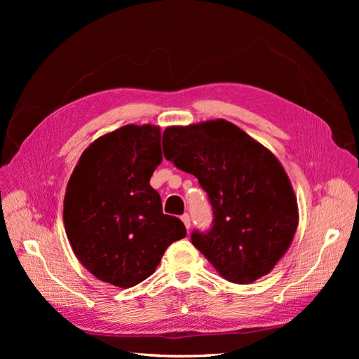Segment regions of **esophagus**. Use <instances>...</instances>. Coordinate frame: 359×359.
<instances>
[{
	"label": "esophagus",
	"instance_id": "1",
	"mask_svg": "<svg viewBox=\"0 0 359 359\" xmlns=\"http://www.w3.org/2000/svg\"><path fill=\"white\" fill-rule=\"evenodd\" d=\"M181 220H182V223H184V224H186L187 229H190V215H189V214H184V215H181Z\"/></svg>",
	"mask_w": 359,
	"mask_h": 359
}]
</instances>
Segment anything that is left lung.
<instances>
[{
  "label": "left lung",
  "instance_id": "8db88e82",
  "mask_svg": "<svg viewBox=\"0 0 359 359\" xmlns=\"http://www.w3.org/2000/svg\"><path fill=\"white\" fill-rule=\"evenodd\" d=\"M163 153L208 193L214 220L191 243L231 283L269 274L297 232L299 214L290 180L268 148L226 119L172 126Z\"/></svg>",
  "mask_w": 359,
  "mask_h": 359
}]
</instances>
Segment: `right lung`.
Masks as SVG:
<instances>
[{"label": "right lung", "mask_w": 359, "mask_h": 359, "mask_svg": "<svg viewBox=\"0 0 359 359\" xmlns=\"http://www.w3.org/2000/svg\"><path fill=\"white\" fill-rule=\"evenodd\" d=\"M158 126L127 124L95 139L69 180L64 227L74 256L116 287H132L158 266L166 248L186 236L177 217L163 214L149 180L161 157Z\"/></svg>", "instance_id": "1"}]
</instances>
